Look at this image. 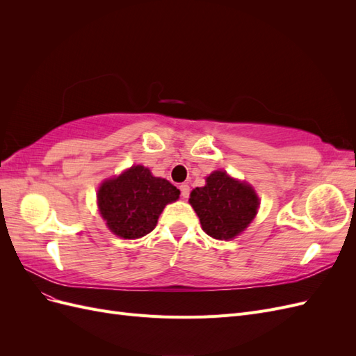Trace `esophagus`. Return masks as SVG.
Here are the masks:
<instances>
[{
    "instance_id": "esophagus-1",
    "label": "esophagus",
    "mask_w": 356,
    "mask_h": 356,
    "mask_svg": "<svg viewBox=\"0 0 356 356\" xmlns=\"http://www.w3.org/2000/svg\"><path fill=\"white\" fill-rule=\"evenodd\" d=\"M179 190H181L182 199H187L190 196V187H188V184H181Z\"/></svg>"
}]
</instances>
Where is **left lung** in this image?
<instances>
[{
	"instance_id": "8db88e82",
	"label": "left lung",
	"mask_w": 356,
	"mask_h": 356,
	"mask_svg": "<svg viewBox=\"0 0 356 356\" xmlns=\"http://www.w3.org/2000/svg\"><path fill=\"white\" fill-rule=\"evenodd\" d=\"M203 232L218 241L239 236L255 218L260 199L245 181L232 178L225 170H213L207 184L190 193Z\"/></svg>"
}]
</instances>
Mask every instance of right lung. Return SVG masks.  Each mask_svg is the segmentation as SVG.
I'll list each match as a JSON object with an SVG mask.
<instances>
[{"instance_id":"right-lung-1","label":"right lung","mask_w":356,"mask_h":356,"mask_svg":"<svg viewBox=\"0 0 356 356\" xmlns=\"http://www.w3.org/2000/svg\"><path fill=\"white\" fill-rule=\"evenodd\" d=\"M179 190L148 168L135 165L98 190V207L108 229L123 239H138L152 232L168 203L178 200Z\"/></svg>"}]
</instances>
